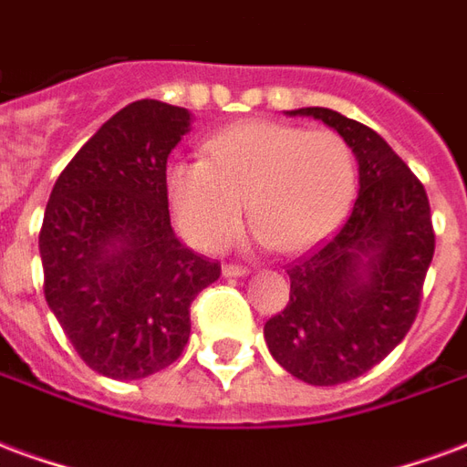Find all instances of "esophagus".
<instances>
[{
  "mask_svg": "<svg viewBox=\"0 0 467 467\" xmlns=\"http://www.w3.org/2000/svg\"><path fill=\"white\" fill-rule=\"evenodd\" d=\"M223 275L224 277H244V275H250V269L243 265H224Z\"/></svg>",
  "mask_w": 467,
  "mask_h": 467,
  "instance_id": "34e87169",
  "label": "esophagus"
}]
</instances>
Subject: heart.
<instances>
[{"mask_svg": "<svg viewBox=\"0 0 467 467\" xmlns=\"http://www.w3.org/2000/svg\"><path fill=\"white\" fill-rule=\"evenodd\" d=\"M207 158L165 172L172 215L190 243L220 250L243 223L247 200L257 240L302 252L329 237L357 190V158L331 130L243 120L205 143Z\"/></svg>", "mask_w": 467, "mask_h": 467, "instance_id": "obj_1", "label": "heart"}]
</instances>
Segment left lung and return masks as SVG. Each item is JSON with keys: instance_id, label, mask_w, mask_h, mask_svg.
<instances>
[{"instance_id": "obj_1", "label": "left lung", "mask_w": 467, "mask_h": 467, "mask_svg": "<svg viewBox=\"0 0 467 467\" xmlns=\"http://www.w3.org/2000/svg\"><path fill=\"white\" fill-rule=\"evenodd\" d=\"M289 116L324 120L358 161V198L327 243L286 267L289 302L265 324L277 364L312 386L374 368L409 334L436 252L426 188L393 148L331 109Z\"/></svg>"}]
</instances>
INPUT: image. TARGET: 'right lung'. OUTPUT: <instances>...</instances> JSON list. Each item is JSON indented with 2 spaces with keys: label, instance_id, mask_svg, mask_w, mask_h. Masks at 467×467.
<instances>
[{
  "label": "right lung",
  "instance_id": "1",
  "mask_svg": "<svg viewBox=\"0 0 467 467\" xmlns=\"http://www.w3.org/2000/svg\"><path fill=\"white\" fill-rule=\"evenodd\" d=\"M188 126L181 106L130 103L71 158L47 202L44 295L81 361L109 379L178 361L190 304L223 272L171 227L165 171Z\"/></svg>",
  "mask_w": 467,
  "mask_h": 467
}]
</instances>
